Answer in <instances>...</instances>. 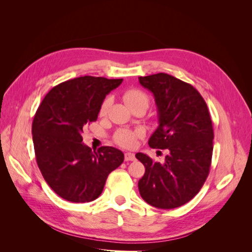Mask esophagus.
I'll return each mask as SVG.
<instances>
[{
  "mask_svg": "<svg viewBox=\"0 0 252 252\" xmlns=\"http://www.w3.org/2000/svg\"><path fill=\"white\" fill-rule=\"evenodd\" d=\"M135 159V156L133 154H131V152H126L125 154V161L128 162V161H134Z\"/></svg>",
  "mask_w": 252,
  "mask_h": 252,
  "instance_id": "34e87169",
  "label": "esophagus"
}]
</instances>
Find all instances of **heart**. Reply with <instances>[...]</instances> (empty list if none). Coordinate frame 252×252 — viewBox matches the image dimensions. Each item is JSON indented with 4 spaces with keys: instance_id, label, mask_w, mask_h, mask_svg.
<instances>
[{
    "instance_id": "b5f03b06",
    "label": "heart",
    "mask_w": 252,
    "mask_h": 252,
    "mask_svg": "<svg viewBox=\"0 0 252 252\" xmlns=\"http://www.w3.org/2000/svg\"><path fill=\"white\" fill-rule=\"evenodd\" d=\"M123 100L126 103L129 108H133L135 106H140L143 105L145 107H148L149 104V98L148 95L144 93V91L136 89V88H130L126 90L124 94H123ZM110 106V98L106 97L103 101L101 107H100V116H105L108 111V108ZM139 136L138 131H132V130H128V129H120L114 134V140L122 147H126V148H130L133 147V145L135 144V140Z\"/></svg>"
}]
</instances>
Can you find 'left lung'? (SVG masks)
<instances>
[{"mask_svg":"<svg viewBox=\"0 0 252 252\" xmlns=\"http://www.w3.org/2000/svg\"><path fill=\"white\" fill-rule=\"evenodd\" d=\"M154 94L158 126L148 141L166 149L165 161H152L138 152L145 166L139 181L143 200L161 209L180 207L194 197L208 177L213 150V128L204 98L193 86L167 73L140 77Z\"/></svg>","mask_w":252,"mask_h":252,"instance_id":"1","label":"left lung"}]
</instances>
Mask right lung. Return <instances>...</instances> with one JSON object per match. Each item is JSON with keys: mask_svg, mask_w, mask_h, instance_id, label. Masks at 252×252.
I'll list each match as a JSON object with an SVG mask.
<instances>
[{"mask_svg": "<svg viewBox=\"0 0 252 252\" xmlns=\"http://www.w3.org/2000/svg\"><path fill=\"white\" fill-rule=\"evenodd\" d=\"M123 79L75 78L53 87L32 122L37 166L58 195L73 203L91 202L103 191L108 174L124 161L121 150L84 144L83 127L97 119L105 96Z\"/></svg>", "mask_w": 252, "mask_h": 252, "instance_id": "right-lung-1", "label": "right lung"}]
</instances>
